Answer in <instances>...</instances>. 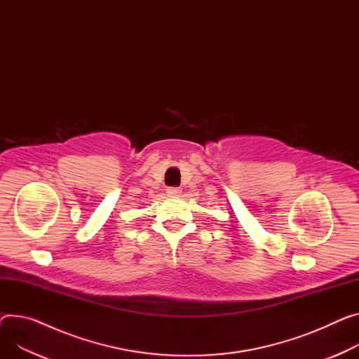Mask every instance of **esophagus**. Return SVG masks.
<instances>
[{"instance_id": "1", "label": "esophagus", "mask_w": 359, "mask_h": 359, "mask_svg": "<svg viewBox=\"0 0 359 359\" xmlns=\"http://www.w3.org/2000/svg\"><path fill=\"white\" fill-rule=\"evenodd\" d=\"M167 192H168V196H180L181 194V188L180 187H170L167 189Z\"/></svg>"}]
</instances>
